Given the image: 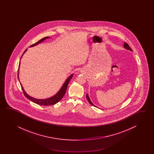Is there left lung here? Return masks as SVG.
<instances>
[{
	"label": "left lung",
	"mask_w": 154,
	"mask_h": 154,
	"mask_svg": "<svg viewBox=\"0 0 154 154\" xmlns=\"http://www.w3.org/2000/svg\"><path fill=\"white\" fill-rule=\"evenodd\" d=\"M124 47H125V49H128V50H130L131 51H132V49H131V47H129V46L128 44H127L126 42H125V43H124ZM86 98H87V100H88V101L90 104H91V105H92V106H95V107H96V106H95V105H94V104L92 103L91 101V100H90V98H89V97H88V94H87V95H86Z\"/></svg>",
	"instance_id": "8db88e82"
}]
</instances>
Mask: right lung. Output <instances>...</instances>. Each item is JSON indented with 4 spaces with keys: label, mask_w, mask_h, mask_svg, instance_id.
I'll use <instances>...</instances> for the list:
<instances>
[{
    "label": "right lung",
    "mask_w": 154,
    "mask_h": 154,
    "mask_svg": "<svg viewBox=\"0 0 154 154\" xmlns=\"http://www.w3.org/2000/svg\"><path fill=\"white\" fill-rule=\"evenodd\" d=\"M49 38V37H46L43 38L42 39H40L39 41H38L37 42L35 43L32 45L31 46H30V47H33V46H36L37 45H38V44L40 43L43 42L44 40H45V39H47V38ZM26 51H27V49L24 51V52H23V55L21 56V58H22V57L23 56V54L26 52ZM20 64V63H19V69H18V72H17V77H18L19 80V72ZM72 76H73V74L69 76V77L68 78V79L66 80L65 82L64 83V84L63 85L62 87L60 89V90H59V91L56 94V95H54V96H53V97H50V98H47V99H43V100H42V99H36V98H33L32 97L29 96V95H28L26 94V92L25 91V90H24V89H23V87L22 86V85L21 84L20 82V83L21 86V88H22V90H23V94H24L25 96L26 97V98H28L30 101H31L33 102H34V103H37V104H38V105L45 106H51V105L56 104V103H58V102L60 101L61 100V99L63 98V97L64 96L65 94H66V88H67V87H68V85L69 84L70 80H71V79L72 78Z\"/></svg>",
    "instance_id": "obj_1"
}]
</instances>
